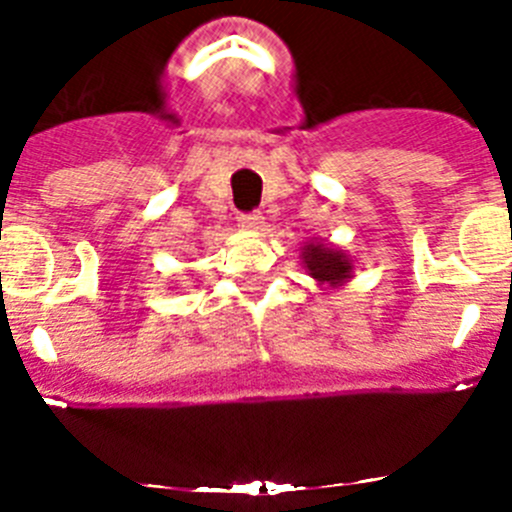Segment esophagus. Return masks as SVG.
I'll list each match as a JSON object with an SVG mask.
<instances>
[{
    "label": "esophagus",
    "mask_w": 512,
    "mask_h": 512,
    "mask_svg": "<svg viewBox=\"0 0 512 512\" xmlns=\"http://www.w3.org/2000/svg\"><path fill=\"white\" fill-rule=\"evenodd\" d=\"M237 225H240L242 230L257 232V230H262L265 220H262L260 213H250V215H240V218H237Z\"/></svg>",
    "instance_id": "esophagus-1"
}]
</instances>
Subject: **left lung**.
Instances as JSON below:
<instances>
[{"label":"left lung","mask_w":512,"mask_h":512,"mask_svg":"<svg viewBox=\"0 0 512 512\" xmlns=\"http://www.w3.org/2000/svg\"><path fill=\"white\" fill-rule=\"evenodd\" d=\"M299 257H302L307 275L324 289H339L347 285V282H352L356 262L342 247L312 237V240L304 242Z\"/></svg>","instance_id":"obj_1"}]
</instances>
